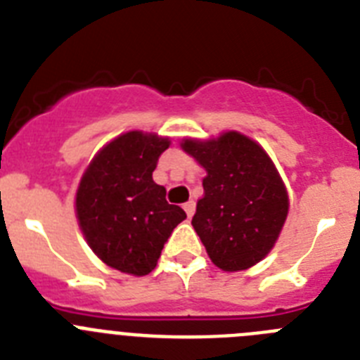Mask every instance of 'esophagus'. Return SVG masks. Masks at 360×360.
I'll return each mask as SVG.
<instances>
[{"mask_svg": "<svg viewBox=\"0 0 360 360\" xmlns=\"http://www.w3.org/2000/svg\"><path fill=\"white\" fill-rule=\"evenodd\" d=\"M195 207H196V203L193 202V200H189V202H187V203H184V211L187 212V216H189V218L193 214H195Z\"/></svg>", "mask_w": 360, "mask_h": 360, "instance_id": "esophagus-1", "label": "esophagus"}]
</instances>
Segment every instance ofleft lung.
Masks as SVG:
<instances>
[{
  "mask_svg": "<svg viewBox=\"0 0 360 360\" xmlns=\"http://www.w3.org/2000/svg\"><path fill=\"white\" fill-rule=\"evenodd\" d=\"M182 149L207 171L191 224L211 262L225 272L262 262L288 214L287 187L265 149L238 131L186 139Z\"/></svg>",
  "mask_w": 360,
  "mask_h": 360,
  "instance_id": "8db88e82",
  "label": "left lung"
}]
</instances>
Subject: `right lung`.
<instances>
[{
	"label": "right lung",
	"instance_id": "obj_1",
	"mask_svg": "<svg viewBox=\"0 0 360 360\" xmlns=\"http://www.w3.org/2000/svg\"><path fill=\"white\" fill-rule=\"evenodd\" d=\"M169 139L128 131L104 146L84 171L75 196L79 227L108 266L146 276L186 212L165 200L153 171Z\"/></svg>",
	"mask_w": 360,
	"mask_h": 360
}]
</instances>
